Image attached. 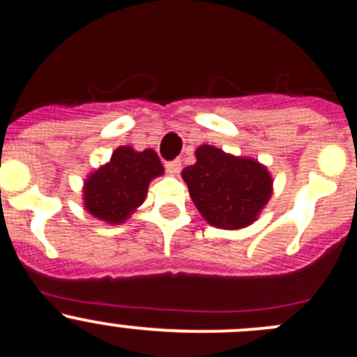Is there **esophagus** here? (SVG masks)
Here are the masks:
<instances>
[{"mask_svg":"<svg viewBox=\"0 0 357 357\" xmlns=\"http://www.w3.org/2000/svg\"><path fill=\"white\" fill-rule=\"evenodd\" d=\"M181 169H182V162L178 161V159L166 162V172H168L169 175H178V173H181Z\"/></svg>","mask_w":357,"mask_h":357,"instance_id":"esophagus-1","label":"esophagus"}]
</instances>
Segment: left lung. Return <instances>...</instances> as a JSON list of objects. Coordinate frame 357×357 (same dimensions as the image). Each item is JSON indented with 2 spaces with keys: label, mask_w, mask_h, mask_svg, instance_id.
Returning a JSON list of instances; mask_svg holds the SVG:
<instances>
[{
  "label": "left lung",
  "mask_w": 357,
  "mask_h": 357,
  "mask_svg": "<svg viewBox=\"0 0 357 357\" xmlns=\"http://www.w3.org/2000/svg\"><path fill=\"white\" fill-rule=\"evenodd\" d=\"M195 155L196 162L182 169V178L203 219L220 229L256 222L273 195L266 166L208 144L199 145Z\"/></svg>",
  "instance_id": "8db88e82"
}]
</instances>
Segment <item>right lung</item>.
Listing matches in <instances>:
<instances>
[{"label":"right lung","instance_id":"1","mask_svg":"<svg viewBox=\"0 0 357 357\" xmlns=\"http://www.w3.org/2000/svg\"><path fill=\"white\" fill-rule=\"evenodd\" d=\"M165 173L152 149L135 151L121 145L107 165L89 173L84 182V208L107 224H122L145 202L149 184Z\"/></svg>","mask_w":357,"mask_h":357}]
</instances>
